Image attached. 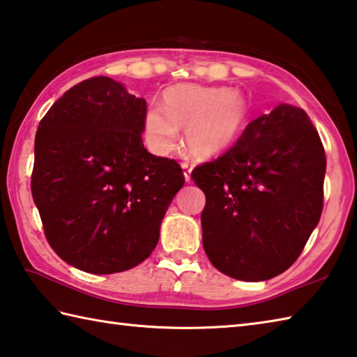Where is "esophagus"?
<instances>
[{"label": "esophagus", "mask_w": 357, "mask_h": 357, "mask_svg": "<svg viewBox=\"0 0 357 357\" xmlns=\"http://www.w3.org/2000/svg\"><path fill=\"white\" fill-rule=\"evenodd\" d=\"M181 167H183V170H184V178H185V181H187V183H190V173H192V165H189V164H187V162H183V164H181Z\"/></svg>", "instance_id": "esophagus-1"}]
</instances>
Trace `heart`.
<instances>
[{"instance_id":"obj_1","label":"heart","mask_w":357,"mask_h":357,"mask_svg":"<svg viewBox=\"0 0 357 357\" xmlns=\"http://www.w3.org/2000/svg\"><path fill=\"white\" fill-rule=\"evenodd\" d=\"M246 125V102L241 93L226 87L179 84L164 93V111L148 106L142 135L148 150L167 156L176 150L179 129L197 158L220 156L242 137Z\"/></svg>"}]
</instances>
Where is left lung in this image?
<instances>
[{
    "label": "left lung",
    "instance_id": "left-lung-1",
    "mask_svg": "<svg viewBox=\"0 0 357 357\" xmlns=\"http://www.w3.org/2000/svg\"><path fill=\"white\" fill-rule=\"evenodd\" d=\"M326 156L301 107L281 102L245 128L237 144L192 172L206 195L203 246L213 267L241 281L286 271L323 209Z\"/></svg>",
    "mask_w": 357,
    "mask_h": 357
}]
</instances>
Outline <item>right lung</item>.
I'll return each mask as SVG.
<instances>
[{
	"label": "right lung",
	"mask_w": 357,
	"mask_h": 357,
	"mask_svg": "<svg viewBox=\"0 0 357 357\" xmlns=\"http://www.w3.org/2000/svg\"><path fill=\"white\" fill-rule=\"evenodd\" d=\"M145 111L121 82L96 76L67 90L38 125L32 198L51 248L87 273L144 262L184 185L176 160L144 146Z\"/></svg>",
	"instance_id": "add662e5"
}]
</instances>
